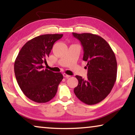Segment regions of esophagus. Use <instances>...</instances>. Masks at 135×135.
Wrapping results in <instances>:
<instances>
[{"instance_id":"34e87169","label":"esophagus","mask_w":135,"mask_h":135,"mask_svg":"<svg viewBox=\"0 0 135 135\" xmlns=\"http://www.w3.org/2000/svg\"><path fill=\"white\" fill-rule=\"evenodd\" d=\"M63 76H64V77H65V78H69V77H71V75H68V74H66L64 73V74H63Z\"/></svg>"}]
</instances>
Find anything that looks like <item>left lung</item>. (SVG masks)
Returning <instances> with one entry per match:
<instances>
[{
    "label": "left lung",
    "instance_id": "obj_1",
    "mask_svg": "<svg viewBox=\"0 0 135 135\" xmlns=\"http://www.w3.org/2000/svg\"><path fill=\"white\" fill-rule=\"evenodd\" d=\"M73 36L80 42L84 50L83 60L87 62V78L76 75L78 85L74 92L76 97L88 105L103 101L111 91L117 77V61L109 44L101 37L90 33Z\"/></svg>",
    "mask_w": 135,
    "mask_h": 135
}]
</instances>
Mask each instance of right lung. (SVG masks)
<instances>
[{"instance_id":"add662e5","label":"right lung","mask_w":135,"mask_h":135,"mask_svg":"<svg viewBox=\"0 0 135 135\" xmlns=\"http://www.w3.org/2000/svg\"><path fill=\"white\" fill-rule=\"evenodd\" d=\"M62 34H44L26 42L16 57L14 71L18 85L23 93L36 103H47L56 95L63 79L61 73L44 69L53 44Z\"/></svg>"}]
</instances>
